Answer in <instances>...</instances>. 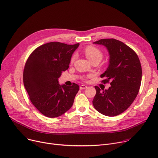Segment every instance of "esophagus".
<instances>
[{
  "mask_svg": "<svg viewBox=\"0 0 158 158\" xmlns=\"http://www.w3.org/2000/svg\"><path fill=\"white\" fill-rule=\"evenodd\" d=\"M87 88V86L85 85H81L80 87V90H83V89H85Z\"/></svg>",
  "mask_w": 158,
  "mask_h": 158,
  "instance_id": "34e87169",
  "label": "esophagus"
}]
</instances>
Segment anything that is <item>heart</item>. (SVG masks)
<instances>
[{
  "label": "heart",
  "mask_w": 158,
  "mask_h": 158,
  "mask_svg": "<svg viewBox=\"0 0 158 158\" xmlns=\"http://www.w3.org/2000/svg\"><path fill=\"white\" fill-rule=\"evenodd\" d=\"M84 53L85 54L87 59L90 60V61H93L96 59H102V54L100 50H99L98 48L94 47L93 46H88L84 50ZM75 56H73L71 58V61L73 62L74 60L75 59Z\"/></svg>",
  "instance_id": "b5f03b06"
}]
</instances>
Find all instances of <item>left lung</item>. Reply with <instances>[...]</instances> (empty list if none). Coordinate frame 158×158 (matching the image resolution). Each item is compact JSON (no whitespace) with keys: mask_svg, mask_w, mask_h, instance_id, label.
I'll return each mask as SVG.
<instances>
[{"mask_svg":"<svg viewBox=\"0 0 158 158\" xmlns=\"http://www.w3.org/2000/svg\"><path fill=\"white\" fill-rule=\"evenodd\" d=\"M93 44L103 45L107 50L109 65L101 77H106L103 83L110 81L111 86L102 91L95 86L92 103L100 113L115 116L127 110L139 93L142 80L140 60L131 48L119 40L101 39Z\"/></svg>","mask_w":158,"mask_h":158,"instance_id":"8db88e82","label":"left lung"}]
</instances>
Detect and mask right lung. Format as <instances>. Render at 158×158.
<instances>
[{
	"mask_svg": "<svg viewBox=\"0 0 158 158\" xmlns=\"http://www.w3.org/2000/svg\"><path fill=\"white\" fill-rule=\"evenodd\" d=\"M80 44L68 45L52 42L31 54L23 71L24 85L34 106L44 116L56 118L68 111L79 86L60 85L58 78L69 68L73 54Z\"/></svg>",
	"mask_w": 158,
	"mask_h": 158,
	"instance_id": "add662e5",
	"label": "right lung"
}]
</instances>
